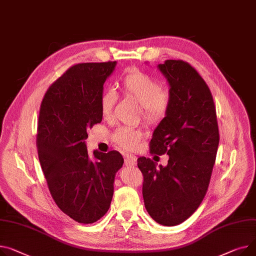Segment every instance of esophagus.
<instances>
[{
  "instance_id": "1",
  "label": "esophagus",
  "mask_w": 256,
  "mask_h": 256,
  "mask_svg": "<svg viewBox=\"0 0 256 256\" xmlns=\"http://www.w3.org/2000/svg\"><path fill=\"white\" fill-rule=\"evenodd\" d=\"M124 164H126V166H136V164H137V158H136L134 156L128 154V156H126Z\"/></svg>"
}]
</instances>
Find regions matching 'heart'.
I'll return each instance as SVG.
<instances>
[{
    "mask_svg": "<svg viewBox=\"0 0 256 256\" xmlns=\"http://www.w3.org/2000/svg\"><path fill=\"white\" fill-rule=\"evenodd\" d=\"M120 90L140 104L142 116L147 124H156L166 116L170 106L168 92L160 90L158 81L148 74L134 69L130 70L122 81ZM115 102L116 94L113 90H108L102 94L100 110L104 118L111 116ZM142 137L143 132L134 128H120L113 136L115 143L126 149H134Z\"/></svg>",
    "mask_w": 256,
    "mask_h": 256,
    "instance_id": "b5f03b06",
    "label": "heart"
}]
</instances>
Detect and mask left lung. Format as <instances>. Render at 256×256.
<instances>
[{"mask_svg": "<svg viewBox=\"0 0 256 256\" xmlns=\"http://www.w3.org/2000/svg\"><path fill=\"white\" fill-rule=\"evenodd\" d=\"M158 69L168 84L170 106L153 130L150 152L168 154L166 166L138 158L144 176V205L158 224H182L198 208L208 190L219 144L211 92L194 68L168 60Z\"/></svg>", "mask_w": 256, "mask_h": 256, "instance_id": "obj_1", "label": "left lung"}]
</instances>
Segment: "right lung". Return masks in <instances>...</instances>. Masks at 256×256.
<instances>
[{
  "label": "right lung",
  "instance_id": "add662e5",
  "mask_svg": "<svg viewBox=\"0 0 256 256\" xmlns=\"http://www.w3.org/2000/svg\"><path fill=\"white\" fill-rule=\"evenodd\" d=\"M116 62L71 66L42 100L37 147L49 192L58 208L79 224H94L109 210L115 175L124 164L116 150H94L88 128L102 122L100 98Z\"/></svg>",
  "mask_w": 256,
  "mask_h": 256
}]
</instances>
